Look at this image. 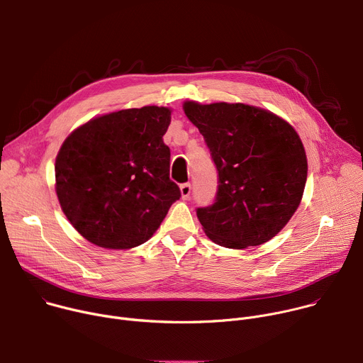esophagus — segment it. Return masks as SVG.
<instances>
[{"mask_svg": "<svg viewBox=\"0 0 363 363\" xmlns=\"http://www.w3.org/2000/svg\"><path fill=\"white\" fill-rule=\"evenodd\" d=\"M179 189H181L182 198L186 199V198L189 196V194H191V184H182V185L179 186Z\"/></svg>", "mask_w": 363, "mask_h": 363, "instance_id": "obj_1", "label": "esophagus"}]
</instances>
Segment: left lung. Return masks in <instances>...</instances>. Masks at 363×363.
<instances>
[{"label": "left lung", "mask_w": 363, "mask_h": 363, "mask_svg": "<svg viewBox=\"0 0 363 363\" xmlns=\"http://www.w3.org/2000/svg\"><path fill=\"white\" fill-rule=\"evenodd\" d=\"M184 112L218 171L216 202L196 208L206 237L235 250L272 240L298 208L306 185L307 158L297 132L244 103L185 101Z\"/></svg>", "instance_id": "1"}]
</instances>
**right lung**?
Masks as SVG:
<instances>
[{
	"label": "right lung",
	"mask_w": 363,
	"mask_h": 363,
	"mask_svg": "<svg viewBox=\"0 0 363 363\" xmlns=\"http://www.w3.org/2000/svg\"><path fill=\"white\" fill-rule=\"evenodd\" d=\"M171 109L143 106L97 116L73 130L56 158L62 210L82 237L109 250L147 241L179 199L164 143Z\"/></svg>",
	"instance_id": "right-lung-1"
}]
</instances>
